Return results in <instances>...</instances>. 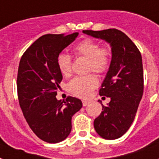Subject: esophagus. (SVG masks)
I'll return each mask as SVG.
<instances>
[{
	"instance_id": "1",
	"label": "esophagus",
	"mask_w": 159,
	"mask_h": 159,
	"mask_svg": "<svg viewBox=\"0 0 159 159\" xmlns=\"http://www.w3.org/2000/svg\"><path fill=\"white\" fill-rule=\"evenodd\" d=\"M89 103V101L88 100H83V106H87Z\"/></svg>"
}]
</instances>
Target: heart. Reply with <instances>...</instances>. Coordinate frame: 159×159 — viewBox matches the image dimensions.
Instances as JSON below:
<instances>
[{
  "mask_svg": "<svg viewBox=\"0 0 159 159\" xmlns=\"http://www.w3.org/2000/svg\"><path fill=\"white\" fill-rule=\"evenodd\" d=\"M76 56H83L88 59L87 71H93L98 75H103L109 70L112 58V51L107 45L100 46L98 41L86 39L73 48ZM57 66L61 73L64 76H70L71 73L72 58L66 53H61L57 56ZM98 82L93 74L74 77L68 83L67 89L71 94L76 97L88 98L93 89L97 88Z\"/></svg>",
  "mask_w": 159,
  "mask_h": 159,
  "instance_id": "1",
  "label": "heart"
}]
</instances>
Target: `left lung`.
<instances>
[{
  "label": "left lung",
  "instance_id": "8db88e82",
  "mask_svg": "<svg viewBox=\"0 0 159 159\" xmlns=\"http://www.w3.org/2000/svg\"><path fill=\"white\" fill-rule=\"evenodd\" d=\"M86 34L110 43L112 60L99 95L110 98L108 105L94 120V129L101 137L115 140L132 124L143 93V68L141 52L127 35L116 29L83 30ZM100 101V100H98Z\"/></svg>",
  "mask_w": 159,
  "mask_h": 159
}]
</instances>
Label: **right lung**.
I'll return each mask as SVG.
<instances>
[{"mask_svg": "<svg viewBox=\"0 0 159 159\" xmlns=\"http://www.w3.org/2000/svg\"><path fill=\"white\" fill-rule=\"evenodd\" d=\"M78 33L45 34L23 53L17 71L19 104L29 127L49 143L65 140L71 130V117L83 107L82 101L68 96L57 100L62 74L57 66L59 54L73 42Z\"/></svg>", "mask_w": 159, "mask_h": 159, "instance_id": "right-lung-1", "label": "right lung"}]
</instances>
